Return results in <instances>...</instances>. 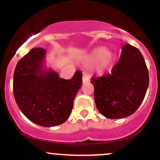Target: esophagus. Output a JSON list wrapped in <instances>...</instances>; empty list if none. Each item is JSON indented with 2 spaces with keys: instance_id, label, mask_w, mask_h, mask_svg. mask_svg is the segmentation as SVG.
<instances>
[{
  "instance_id": "34e87169",
  "label": "esophagus",
  "mask_w": 160,
  "mask_h": 160,
  "mask_svg": "<svg viewBox=\"0 0 160 160\" xmlns=\"http://www.w3.org/2000/svg\"><path fill=\"white\" fill-rule=\"evenodd\" d=\"M89 78H90V75H89V74L83 73V74H82V82H83V83H85V82L89 81Z\"/></svg>"
}]
</instances>
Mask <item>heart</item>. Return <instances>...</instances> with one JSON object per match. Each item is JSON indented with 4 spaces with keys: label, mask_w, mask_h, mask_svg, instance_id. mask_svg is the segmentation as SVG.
<instances>
[{
    "label": "heart",
    "mask_w": 160,
    "mask_h": 160,
    "mask_svg": "<svg viewBox=\"0 0 160 160\" xmlns=\"http://www.w3.org/2000/svg\"><path fill=\"white\" fill-rule=\"evenodd\" d=\"M106 49L104 47H98V48L95 49L88 57V60L91 62H97L102 58V57H103L98 68V71L99 73H102L109 65V64L113 59V55L111 52H107L104 55Z\"/></svg>",
    "instance_id": "obj_1"
}]
</instances>
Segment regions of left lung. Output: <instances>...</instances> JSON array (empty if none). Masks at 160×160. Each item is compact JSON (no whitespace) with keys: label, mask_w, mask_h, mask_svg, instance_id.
Masks as SVG:
<instances>
[{"label":"left lung","mask_w":160,"mask_h":160,"mask_svg":"<svg viewBox=\"0 0 160 160\" xmlns=\"http://www.w3.org/2000/svg\"><path fill=\"white\" fill-rule=\"evenodd\" d=\"M96 107L109 119H120L135 113L149 85V74L142 54L130 44L122 47L120 59L111 74L91 79Z\"/></svg>","instance_id":"1"}]
</instances>
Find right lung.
I'll list each match as a JSON object with an SVG mask.
<instances>
[{"instance_id": "1", "label": "right lung", "mask_w": 160, "mask_h": 160, "mask_svg": "<svg viewBox=\"0 0 160 160\" xmlns=\"http://www.w3.org/2000/svg\"><path fill=\"white\" fill-rule=\"evenodd\" d=\"M46 49L34 48L18 62L13 75V95L18 107L34 123L51 127L65 122L82 86V73L70 80L44 67Z\"/></svg>"}]
</instances>
